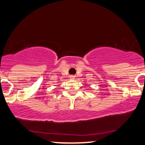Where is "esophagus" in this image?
<instances>
[{"label":"esophagus","mask_w":145,"mask_h":145,"mask_svg":"<svg viewBox=\"0 0 145 145\" xmlns=\"http://www.w3.org/2000/svg\"><path fill=\"white\" fill-rule=\"evenodd\" d=\"M74 78H75V76H70V78H71V79H74Z\"/></svg>","instance_id":"esophagus-1"}]
</instances>
